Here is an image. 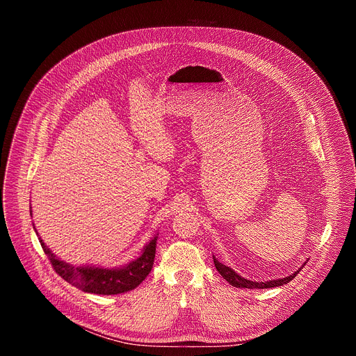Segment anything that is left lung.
I'll list each match as a JSON object with an SVG mask.
<instances>
[{
    "label": "left lung",
    "instance_id": "obj_1",
    "mask_svg": "<svg viewBox=\"0 0 356 356\" xmlns=\"http://www.w3.org/2000/svg\"><path fill=\"white\" fill-rule=\"evenodd\" d=\"M214 259V265L217 268V270L220 272V275L234 287H242V289H269V287H277V286H283V284H287L290 280H293L296 277V275L304 268V265H306V262H304L301 265V268L298 270H296L294 273H291L290 276H286V277H282V279H273V280H268V282H257V280H249V279H245L242 277L241 275H238L234 269H231L229 266H225L224 264H221L218 259Z\"/></svg>",
    "mask_w": 356,
    "mask_h": 356
}]
</instances>
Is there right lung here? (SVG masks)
Segmentation results:
<instances>
[{
    "label": "right lung",
    "mask_w": 356,
    "mask_h": 356,
    "mask_svg": "<svg viewBox=\"0 0 356 356\" xmlns=\"http://www.w3.org/2000/svg\"><path fill=\"white\" fill-rule=\"evenodd\" d=\"M31 216H32V210H31ZM33 229L38 235L35 225H33ZM158 235L159 234H156L143 246V250L139 255V258L128 262L127 265L115 266V268L90 266V265L76 266V265L67 264L60 258H58L55 253L44 245L40 236H39V242L47 255L50 264H52L54 269L56 270V273L60 277H63L66 282H69L72 286L86 293L111 296V294H120V293H127L129 290H134L146 279V276L152 270V266H154Z\"/></svg>",
    "instance_id": "1"
}]
</instances>
